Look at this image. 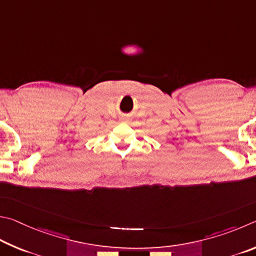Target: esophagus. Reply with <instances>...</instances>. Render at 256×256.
<instances>
[{"instance_id": "1", "label": "esophagus", "mask_w": 256, "mask_h": 256, "mask_svg": "<svg viewBox=\"0 0 256 256\" xmlns=\"http://www.w3.org/2000/svg\"><path fill=\"white\" fill-rule=\"evenodd\" d=\"M122 120H126V119H122Z\"/></svg>"}]
</instances>
